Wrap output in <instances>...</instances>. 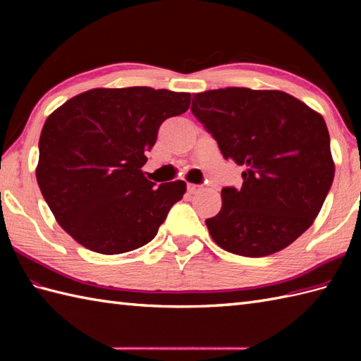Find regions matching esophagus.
<instances>
[{"instance_id": "34e87169", "label": "esophagus", "mask_w": 361, "mask_h": 361, "mask_svg": "<svg viewBox=\"0 0 361 361\" xmlns=\"http://www.w3.org/2000/svg\"><path fill=\"white\" fill-rule=\"evenodd\" d=\"M188 190H189V194H198L202 190V186H198V185H188Z\"/></svg>"}]
</instances>
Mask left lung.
I'll use <instances>...</instances> for the list:
<instances>
[{
    "mask_svg": "<svg viewBox=\"0 0 361 361\" xmlns=\"http://www.w3.org/2000/svg\"><path fill=\"white\" fill-rule=\"evenodd\" d=\"M190 111L243 167L242 188L221 189L220 212L206 219L212 240L264 257L307 231L335 175L323 116L283 91L237 87L194 94Z\"/></svg>",
    "mask_w": 361,
    "mask_h": 361,
    "instance_id": "left-lung-1",
    "label": "left lung"
}]
</instances>
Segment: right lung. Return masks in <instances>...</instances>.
<instances>
[{
    "instance_id": "obj_1",
    "label": "right lung",
    "mask_w": 361,
    "mask_h": 361,
    "mask_svg": "<svg viewBox=\"0 0 361 361\" xmlns=\"http://www.w3.org/2000/svg\"><path fill=\"white\" fill-rule=\"evenodd\" d=\"M189 93L149 87L94 88L46 119L38 141V188L57 224L101 255H121L157 235L185 181L158 188L144 176L145 152L167 118L183 114Z\"/></svg>"
}]
</instances>
